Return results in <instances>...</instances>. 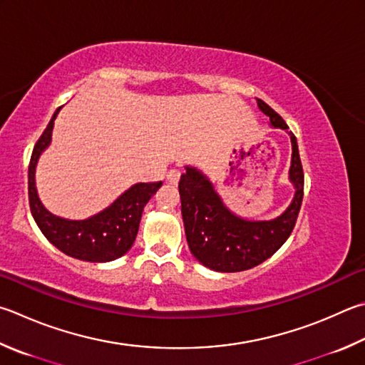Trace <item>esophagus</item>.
Instances as JSON below:
<instances>
[{
	"label": "esophagus",
	"instance_id": "obj_1",
	"mask_svg": "<svg viewBox=\"0 0 365 365\" xmlns=\"http://www.w3.org/2000/svg\"><path fill=\"white\" fill-rule=\"evenodd\" d=\"M165 177H168V182L169 183L177 185L178 180H180V170H178V169H170Z\"/></svg>",
	"mask_w": 365,
	"mask_h": 365
}]
</instances>
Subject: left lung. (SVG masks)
Here are the masks:
<instances>
[{"label":"left lung","mask_w":365,"mask_h":365,"mask_svg":"<svg viewBox=\"0 0 365 365\" xmlns=\"http://www.w3.org/2000/svg\"><path fill=\"white\" fill-rule=\"evenodd\" d=\"M257 105L269 118L271 128L284 129L292 142L289 180L295 195L279 217L247 220L236 215L225 205L209 178L191 165H185L187 172L178 182L185 235L191 254L204 267L220 273L250 269L268 260L292 233L303 201V168L297 138L269 105L260 98H257Z\"/></svg>","instance_id":"1"}]
</instances>
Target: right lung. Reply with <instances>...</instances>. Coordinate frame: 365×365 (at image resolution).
<instances>
[{
	"instance_id": "right-lung-1",
	"label": "right lung",
	"mask_w": 365,
	"mask_h": 365,
	"mask_svg": "<svg viewBox=\"0 0 365 365\" xmlns=\"http://www.w3.org/2000/svg\"><path fill=\"white\" fill-rule=\"evenodd\" d=\"M62 107L52 115L48 128L33 148L29 165V200L31 215L41 233L51 244L73 258L83 262L103 263L123 257L135 241L143 207L163 182L135 183L98 214L84 220H68L57 217L39 201L35 172L39 156L49 147L54 121Z\"/></svg>"
}]
</instances>
